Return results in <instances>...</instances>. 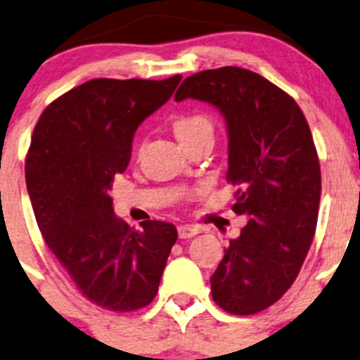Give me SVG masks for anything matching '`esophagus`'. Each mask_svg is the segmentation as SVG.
Segmentation results:
<instances>
[{
  "mask_svg": "<svg viewBox=\"0 0 360 360\" xmlns=\"http://www.w3.org/2000/svg\"><path fill=\"white\" fill-rule=\"evenodd\" d=\"M198 231L200 230H198L197 226H191V224H179V226H177V235H179V238L195 237Z\"/></svg>",
  "mask_w": 360,
  "mask_h": 360,
  "instance_id": "1",
  "label": "esophagus"
}]
</instances>
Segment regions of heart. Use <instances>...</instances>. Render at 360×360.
<instances>
[{
	"label": "heart",
	"instance_id": "obj_1",
	"mask_svg": "<svg viewBox=\"0 0 360 360\" xmlns=\"http://www.w3.org/2000/svg\"><path fill=\"white\" fill-rule=\"evenodd\" d=\"M174 134L177 139L186 146L191 141H195L200 136H212V122L205 115H179L172 122Z\"/></svg>",
	"mask_w": 360,
	"mask_h": 360
}]
</instances>
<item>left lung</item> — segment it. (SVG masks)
Returning <instances> with one entry per match:
<instances>
[{
  "mask_svg": "<svg viewBox=\"0 0 360 360\" xmlns=\"http://www.w3.org/2000/svg\"><path fill=\"white\" fill-rule=\"evenodd\" d=\"M188 97L226 120V181L238 188L231 209L248 214L210 277L212 300L228 314H257L291 288L314 240L321 200L314 137L296 101L249 69L195 72L174 99Z\"/></svg>",
  "mask_w": 360,
  "mask_h": 360,
  "instance_id": "1",
  "label": "left lung"
}]
</instances>
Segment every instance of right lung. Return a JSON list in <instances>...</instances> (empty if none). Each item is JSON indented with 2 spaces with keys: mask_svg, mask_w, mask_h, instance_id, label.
Instances as JSON below:
<instances>
[{
  "mask_svg": "<svg viewBox=\"0 0 360 360\" xmlns=\"http://www.w3.org/2000/svg\"><path fill=\"white\" fill-rule=\"evenodd\" d=\"M179 82L181 75L85 82L46 106L25 158V184L46 245L86 300L118 314L157 296L177 230L153 219L130 228L112 212L111 184L129 165L137 127Z\"/></svg>",
  "mask_w": 360,
  "mask_h": 360,
  "instance_id": "right-lung-1",
  "label": "right lung"
}]
</instances>
